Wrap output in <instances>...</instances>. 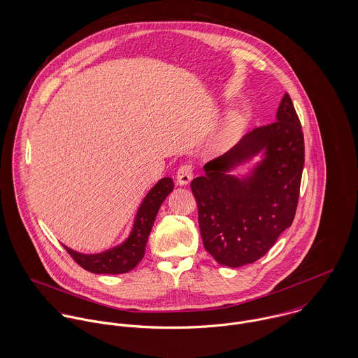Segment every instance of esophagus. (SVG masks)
Wrapping results in <instances>:
<instances>
[{
    "label": "esophagus",
    "mask_w": 358,
    "mask_h": 358,
    "mask_svg": "<svg viewBox=\"0 0 358 358\" xmlns=\"http://www.w3.org/2000/svg\"><path fill=\"white\" fill-rule=\"evenodd\" d=\"M193 179V168L192 165H182L176 172V182L179 186H186Z\"/></svg>",
    "instance_id": "obj_1"
}]
</instances>
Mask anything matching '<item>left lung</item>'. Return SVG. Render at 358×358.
Returning <instances> with one entry per match:
<instances>
[{
  "mask_svg": "<svg viewBox=\"0 0 358 358\" xmlns=\"http://www.w3.org/2000/svg\"><path fill=\"white\" fill-rule=\"evenodd\" d=\"M275 122L248 132L227 153L204 165L190 187L199 206L205 250L227 267L254 263L275 244L295 217L305 164V141L289 95ZM256 155L247 176L231 172Z\"/></svg>",
  "mask_w": 358,
  "mask_h": 358,
  "instance_id": "obj_1",
  "label": "left lung"
}]
</instances>
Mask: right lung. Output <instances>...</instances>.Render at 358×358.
<instances>
[{
	"label": "right lung",
	"instance_id": "add662e5",
	"mask_svg": "<svg viewBox=\"0 0 358 358\" xmlns=\"http://www.w3.org/2000/svg\"><path fill=\"white\" fill-rule=\"evenodd\" d=\"M172 190L173 180L171 178H162L154 185L138 208L129 236L121 244L99 254H81L64 244L63 247L83 268L91 273L122 274L131 271L143 259L157 212Z\"/></svg>",
	"mask_w": 358,
	"mask_h": 358
}]
</instances>
